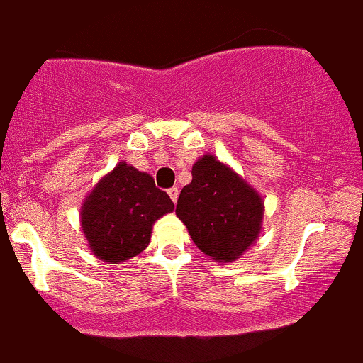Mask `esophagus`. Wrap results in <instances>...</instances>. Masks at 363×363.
Segmentation results:
<instances>
[{
    "instance_id": "34e87169",
    "label": "esophagus",
    "mask_w": 363,
    "mask_h": 363,
    "mask_svg": "<svg viewBox=\"0 0 363 363\" xmlns=\"http://www.w3.org/2000/svg\"><path fill=\"white\" fill-rule=\"evenodd\" d=\"M168 195H169V199L173 200V203H177L178 195H180V190H178L177 186H173V189H169V190H168Z\"/></svg>"
}]
</instances>
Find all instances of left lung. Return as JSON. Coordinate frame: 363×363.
<instances>
[{
  "label": "left lung",
  "instance_id": "1",
  "mask_svg": "<svg viewBox=\"0 0 363 363\" xmlns=\"http://www.w3.org/2000/svg\"><path fill=\"white\" fill-rule=\"evenodd\" d=\"M262 195L231 166L203 155L191 166L177 216L195 246L219 263L236 262L258 240L263 224Z\"/></svg>",
  "mask_w": 363,
  "mask_h": 363
}]
</instances>
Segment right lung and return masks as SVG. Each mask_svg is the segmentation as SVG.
Wrapping results in <instances>:
<instances>
[{
  "label": "right lung",
  "instance_id": "obj_1",
  "mask_svg": "<svg viewBox=\"0 0 363 363\" xmlns=\"http://www.w3.org/2000/svg\"><path fill=\"white\" fill-rule=\"evenodd\" d=\"M173 208L151 174L121 161L83 200L79 220L91 253L118 265L147 248L152 225Z\"/></svg>",
  "mask_w": 363,
  "mask_h": 363
}]
</instances>
